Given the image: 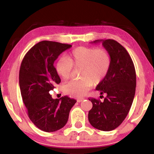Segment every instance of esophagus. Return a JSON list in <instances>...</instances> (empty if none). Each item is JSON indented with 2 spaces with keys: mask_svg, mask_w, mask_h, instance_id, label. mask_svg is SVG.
I'll return each mask as SVG.
<instances>
[{
  "mask_svg": "<svg viewBox=\"0 0 154 154\" xmlns=\"http://www.w3.org/2000/svg\"><path fill=\"white\" fill-rule=\"evenodd\" d=\"M83 100H84V98H77V102L80 103V102H82V101H83Z\"/></svg>",
  "mask_w": 154,
  "mask_h": 154,
  "instance_id": "esophagus-1",
  "label": "esophagus"
}]
</instances>
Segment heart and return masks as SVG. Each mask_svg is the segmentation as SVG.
Listing matches in <instances>:
<instances>
[{
  "label": "heart",
  "mask_w": 154,
  "mask_h": 154,
  "mask_svg": "<svg viewBox=\"0 0 154 154\" xmlns=\"http://www.w3.org/2000/svg\"><path fill=\"white\" fill-rule=\"evenodd\" d=\"M111 58L105 49L92 47H79L57 62L56 70L63 80L71 77L73 67L80 69L79 79H72L63 85L64 92L81 97L86 94L94 85L105 79L109 71Z\"/></svg>",
  "instance_id": "obj_1"
}]
</instances>
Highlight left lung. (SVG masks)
Wrapping results in <instances>:
<instances>
[{
  "mask_svg": "<svg viewBox=\"0 0 154 154\" xmlns=\"http://www.w3.org/2000/svg\"><path fill=\"white\" fill-rule=\"evenodd\" d=\"M101 42L111 58V68L96 90L106 96L101 102L88 98L92 108L88 113L90 124L103 131L116 129L126 118L133 102L136 90V71L129 54L121 44L113 39L96 40Z\"/></svg>",
  "mask_w": 154,
  "mask_h": 154,
  "instance_id": "1",
  "label": "left lung"
}]
</instances>
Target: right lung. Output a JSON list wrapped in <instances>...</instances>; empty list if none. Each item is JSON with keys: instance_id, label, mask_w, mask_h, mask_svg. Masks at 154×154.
Returning a JSON list of instances; mask_svg holds the SVG:
<instances>
[{"instance_id": "add662e5", "label": "right lung", "mask_w": 154, "mask_h": 154, "mask_svg": "<svg viewBox=\"0 0 154 154\" xmlns=\"http://www.w3.org/2000/svg\"><path fill=\"white\" fill-rule=\"evenodd\" d=\"M71 47L54 41H41L27 52L21 64V95L30 119L43 131L55 132L63 128L77 102L67 96L54 99L49 94L61 82L54 61Z\"/></svg>"}]
</instances>
